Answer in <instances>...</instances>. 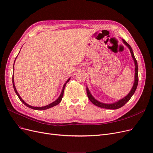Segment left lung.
<instances>
[{
	"label": "left lung",
	"mask_w": 153,
	"mask_h": 153,
	"mask_svg": "<svg viewBox=\"0 0 153 153\" xmlns=\"http://www.w3.org/2000/svg\"><path fill=\"white\" fill-rule=\"evenodd\" d=\"M123 41L124 42V44L126 45V46H127L128 47V48L129 49L130 52L131 53V56H132V59L134 60V65H135V75H134V82L133 86L132 87L131 90L130 91V92L125 97H124L123 99H122L120 100H119L117 102H115L112 103H102V102H100L99 101H98L97 100H96L95 98L92 96V95L91 94L87 86V96L88 97L89 100L91 101V103H94L95 105H96L97 107H99L103 108L113 109V110L119 108L123 106H124L126 104V103L131 99V98L134 95V92H135V91L137 88V85H138V80H139V79H138V66H137V60L136 59V58L134 55L133 51L132 50V48L131 47V46L129 44H128L127 42L123 39Z\"/></svg>",
	"instance_id": "8db88e82"
}]
</instances>
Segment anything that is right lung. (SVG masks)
<instances>
[{
  "mask_svg": "<svg viewBox=\"0 0 153 153\" xmlns=\"http://www.w3.org/2000/svg\"><path fill=\"white\" fill-rule=\"evenodd\" d=\"M17 58V57H16ZM15 62H16V59H15V61H14V63H15ZM14 66H13V68L14 69ZM70 80V78H69L68 80H66V83L64 84V85H63V89H62V93H61V94H60V95L59 96V97L58 98V99L54 101V102H52V103H50V104H48V105H46V106H44V107H33V106H31V105H29V104H27V103H26L25 102H24L22 99V98L20 97V95H19V94H18V92H17V90H16V87H15V85H14V73H13V87H14V91H15V92H16V94H17V95L18 96V97H19V99H20V100L24 103V105H26L27 107H29V108H33V109H34V110H38V111H41V110H46V109H48V108H51V107H54V106H55V105H57L58 103H60V102L62 101V98H63V94H64V90H65V86H66V83H68V82H69V80Z\"/></svg>",
  "mask_w": 153,
  "mask_h": 153,
  "instance_id": "1",
  "label": "right lung"
}]
</instances>
